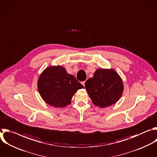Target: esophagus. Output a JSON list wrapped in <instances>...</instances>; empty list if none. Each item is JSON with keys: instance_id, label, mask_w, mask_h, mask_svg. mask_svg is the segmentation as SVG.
Here are the masks:
<instances>
[{"instance_id": "obj_1", "label": "esophagus", "mask_w": 157, "mask_h": 157, "mask_svg": "<svg viewBox=\"0 0 157 157\" xmlns=\"http://www.w3.org/2000/svg\"><path fill=\"white\" fill-rule=\"evenodd\" d=\"M85 82H86V81H83V82H82V84L84 86V87H85Z\"/></svg>"}]
</instances>
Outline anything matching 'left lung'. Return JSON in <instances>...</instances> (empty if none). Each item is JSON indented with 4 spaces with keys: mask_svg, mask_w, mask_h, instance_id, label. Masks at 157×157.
<instances>
[{
    "mask_svg": "<svg viewBox=\"0 0 157 157\" xmlns=\"http://www.w3.org/2000/svg\"><path fill=\"white\" fill-rule=\"evenodd\" d=\"M85 88L94 105L105 108L117 102L124 90L121 78L113 69H97Z\"/></svg>",
    "mask_w": 157,
    "mask_h": 157,
    "instance_id": "8db88e82",
    "label": "left lung"
}]
</instances>
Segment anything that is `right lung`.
<instances>
[{"label":"right lung","mask_w":157,"mask_h":157,"mask_svg":"<svg viewBox=\"0 0 157 157\" xmlns=\"http://www.w3.org/2000/svg\"><path fill=\"white\" fill-rule=\"evenodd\" d=\"M84 86L60 65L46 68L37 81V89L44 101L50 106L63 108L69 105L78 89Z\"/></svg>","instance_id":"add662e5"}]
</instances>
